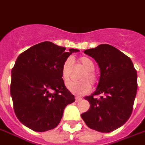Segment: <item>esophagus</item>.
<instances>
[{"mask_svg":"<svg viewBox=\"0 0 145 145\" xmlns=\"http://www.w3.org/2000/svg\"><path fill=\"white\" fill-rule=\"evenodd\" d=\"M81 100H82V98L81 97H75V101H76V102H79Z\"/></svg>","mask_w":145,"mask_h":145,"instance_id":"esophagus-1","label":"esophagus"}]
</instances>
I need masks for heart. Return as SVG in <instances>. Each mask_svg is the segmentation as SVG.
Listing matches in <instances>:
<instances>
[{"label": "heart", "mask_w": 145, "mask_h": 145, "mask_svg": "<svg viewBox=\"0 0 145 145\" xmlns=\"http://www.w3.org/2000/svg\"><path fill=\"white\" fill-rule=\"evenodd\" d=\"M79 63L85 69V71L80 76L79 82H70L66 84V88L72 93L78 96H84L88 94L91 90V85H94L97 82V75L95 72V62L88 57H81L79 58ZM73 60L68 57L63 61L61 73L62 79L67 82L69 81L73 72Z\"/></svg>", "instance_id": "obj_1"}]
</instances>
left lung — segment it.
Segmentation results:
<instances>
[{"label": "left lung", "mask_w": 145, "mask_h": 145, "mask_svg": "<svg viewBox=\"0 0 145 145\" xmlns=\"http://www.w3.org/2000/svg\"><path fill=\"white\" fill-rule=\"evenodd\" d=\"M98 63L101 76L96 91L86 97L90 109L81 114L86 125L101 132L122 127L132 113L137 91V74L129 57L110 44L84 51ZM101 95L100 98L96 95Z\"/></svg>", "instance_id": "left-lung-1"}]
</instances>
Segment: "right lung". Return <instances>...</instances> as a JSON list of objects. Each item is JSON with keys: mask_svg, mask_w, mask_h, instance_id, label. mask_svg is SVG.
I'll return each instance as SVG.
<instances>
[{"mask_svg": "<svg viewBox=\"0 0 145 145\" xmlns=\"http://www.w3.org/2000/svg\"><path fill=\"white\" fill-rule=\"evenodd\" d=\"M78 49L44 41L20 54L11 71L10 94L14 110L21 123L35 131L55 128L74 96L65 86L61 68Z\"/></svg>", "mask_w": 145, "mask_h": 145, "instance_id": "1", "label": "right lung"}]
</instances>
